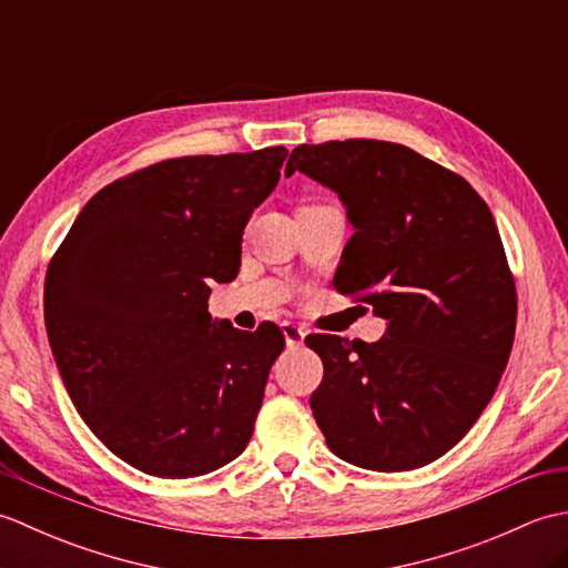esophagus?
Masks as SVG:
<instances>
[{
  "label": "esophagus",
  "instance_id": "1",
  "mask_svg": "<svg viewBox=\"0 0 568 568\" xmlns=\"http://www.w3.org/2000/svg\"><path fill=\"white\" fill-rule=\"evenodd\" d=\"M305 334H307V329L303 327V324L283 322V336H285V344L291 346V348L303 346V342H305Z\"/></svg>",
  "mask_w": 568,
  "mask_h": 568
}]
</instances>
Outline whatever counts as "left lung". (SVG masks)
<instances>
[{"label": "left lung", "mask_w": 568, "mask_h": 568, "mask_svg": "<svg viewBox=\"0 0 568 568\" xmlns=\"http://www.w3.org/2000/svg\"><path fill=\"white\" fill-rule=\"evenodd\" d=\"M295 171L334 190L354 226L336 293L388 322L373 344L307 336L324 364L312 415L348 464L427 466L474 427L510 358L517 295L496 220L462 175L400 143H303Z\"/></svg>", "instance_id": "left-lung-1"}]
</instances>
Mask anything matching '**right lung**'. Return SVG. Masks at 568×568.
<instances>
[{
    "label": "right lung",
    "mask_w": 568,
    "mask_h": 568,
    "mask_svg": "<svg viewBox=\"0 0 568 568\" xmlns=\"http://www.w3.org/2000/svg\"><path fill=\"white\" fill-rule=\"evenodd\" d=\"M287 149L185 155L102 187L45 273L55 366L94 437L159 478L204 476L246 449L285 336L207 312L234 281L251 212Z\"/></svg>",
    "instance_id": "right-lung-1"
}]
</instances>
